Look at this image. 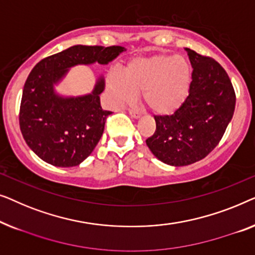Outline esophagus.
<instances>
[{
	"label": "esophagus",
	"instance_id": "esophagus-1",
	"mask_svg": "<svg viewBox=\"0 0 255 255\" xmlns=\"http://www.w3.org/2000/svg\"><path fill=\"white\" fill-rule=\"evenodd\" d=\"M129 116H130L132 119H139V118L142 117V114L136 112V111H134V110H129Z\"/></svg>",
	"mask_w": 255,
	"mask_h": 255
}]
</instances>
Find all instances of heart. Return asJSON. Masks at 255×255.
<instances>
[{
    "instance_id": "1",
    "label": "heart",
    "mask_w": 255,
    "mask_h": 255,
    "mask_svg": "<svg viewBox=\"0 0 255 255\" xmlns=\"http://www.w3.org/2000/svg\"><path fill=\"white\" fill-rule=\"evenodd\" d=\"M193 71L184 55L134 57L124 71L112 70L107 76V90L118 105L131 103L142 92L144 105L156 116L174 114L186 103L191 91Z\"/></svg>"
}]
</instances>
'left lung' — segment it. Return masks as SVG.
<instances>
[{
	"label": "left lung",
	"instance_id": "obj_1",
	"mask_svg": "<svg viewBox=\"0 0 255 255\" xmlns=\"http://www.w3.org/2000/svg\"><path fill=\"white\" fill-rule=\"evenodd\" d=\"M193 68L186 103L168 117H155L156 130L146 145L171 166L203 159L221 141L234 117L236 95L227 71L216 61L185 48Z\"/></svg>",
	"mask_w": 255,
	"mask_h": 255
}]
</instances>
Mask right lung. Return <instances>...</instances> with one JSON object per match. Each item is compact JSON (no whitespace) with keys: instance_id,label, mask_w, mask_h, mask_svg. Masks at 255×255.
Masks as SVG:
<instances>
[{"instance_id":"add662e5","label":"right lung","mask_w":255,"mask_h":255,"mask_svg":"<svg viewBox=\"0 0 255 255\" xmlns=\"http://www.w3.org/2000/svg\"><path fill=\"white\" fill-rule=\"evenodd\" d=\"M126 48L75 45L34 66L25 82L19 111L21 135L44 162L57 167L80 165L98 144L110 111L100 106L105 78L97 77L92 91L66 96L56 91L73 67L106 66Z\"/></svg>"}]
</instances>
